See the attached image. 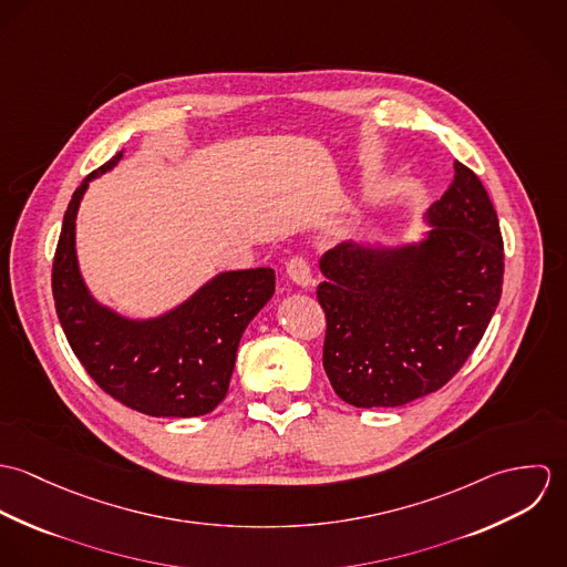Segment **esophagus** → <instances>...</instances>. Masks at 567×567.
Segmentation results:
<instances>
[{
	"label": "esophagus",
	"mask_w": 567,
	"mask_h": 567,
	"mask_svg": "<svg viewBox=\"0 0 567 567\" xmlns=\"http://www.w3.org/2000/svg\"><path fill=\"white\" fill-rule=\"evenodd\" d=\"M286 272L292 279V284H297L299 288H310L315 286V277H312V268L303 257H292L286 264Z\"/></svg>",
	"instance_id": "obj_1"
}]
</instances>
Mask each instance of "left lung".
<instances>
[{
  "mask_svg": "<svg viewBox=\"0 0 567 567\" xmlns=\"http://www.w3.org/2000/svg\"><path fill=\"white\" fill-rule=\"evenodd\" d=\"M423 225L416 240L344 243L319 261L324 373L347 404L395 408L439 391L499 303V223L470 167L454 162V181Z\"/></svg>",
  "mask_w": 567,
  "mask_h": 567,
  "instance_id": "1",
  "label": "left lung"
}]
</instances>
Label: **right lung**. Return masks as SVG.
<instances>
[{
  "mask_svg": "<svg viewBox=\"0 0 567 567\" xmlns=\"http://www.w3.org/2000/svg\"><path fill=\"white\" fill-rule=\"evenodd\" d=\"M122 157L124 151L91 172L70 200L52 268L56 315L104 393L151 416H200L227 398L244 329L275 295V270H223L148 319L100 303L82 277L76 218L89 183Z\"/></svg>",
  "mask_w": 567,
  "mask_h": 567,
  "instance_id": "1",
  "label": "right lung"
}]
</instances>
